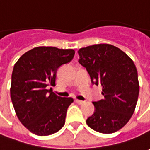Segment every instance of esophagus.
<instances>
[{
	"mask_svg": "<svg viewBox=\"0 0 150 150\" xmlns=\"http://www.w3.org/2000/svg\"><path fill=\"white\" fill-rule=\"evenodd\" d=\"M75 102H76L77 104H79V105H83V104H85V101L80 100H75Z\"/></svg>",
	"mask_w": 150,
	"mask_h": 150,
	"instance_id": "1",
	"label": "esophagus"
}]
</instances>
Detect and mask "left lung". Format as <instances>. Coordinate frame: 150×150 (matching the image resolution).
<instances>
[{
	"label": "left lung",
	"instance_id": "1",
	"mask_svg": "<svg viewBox=\"0 0 150 150\" xmlns=\"http://www.w3.org/2000/svg\"><path fill=\"white\" fill-rule=\"evenodd\" d=\"M79 63L93 85L102 86L104 99L93 101L96 110L86 120L92 129L112 134L126 125L136 106L139 85L135 65L124 51L112 45L98 44L78 50Z\"/></svg>",
	"mask_w": 150,
	"mask_h": 150
}]
</instances>
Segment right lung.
<instances>
[{"label":"right lung","mask_w":150,"mask_h":150,"mask_svg":"<svg viewBox=\"0 0 150 150\" xmlns=\"http://www.w3.org/2000/svg\"><path fill=\"white\" fill-rule=\"evenodd\" d=\"M72 49L39 46L27 51L15 64L11 75V98L21 124L39 136L54 134L64 126L72 98L56 96L50 86L55 85L58 68L70 62Z\"/></svg>","instance_id":"obj_1"}]
</instances>
